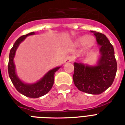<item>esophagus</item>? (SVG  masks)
I'll return each mask as SVG.
<instances>
[{"instance_id":"34e87169","label":"esophagus","mask_w":125,"mask_h":125,"mask_svg":"<svg viewBox=\"0 0 125 125\" xmlns=\"http://www.w3.org/2000/svg\"><path fill=\"white\" fill-rule=\"evenodd\" d=\"M72 61V57L70 56H68L64 60V63H68V62H70Z\"/></svg>"}]
</instances>
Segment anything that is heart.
<instances>
[{"mask_svg":"<svg viewBox=\"0 0 125 125\" xmlns=\"http://www.w3.org/2000/svg\"><path fill=\"white\" fill-rule=\"evenodd\" d=\"M93 43V38L91 36H85V37L82 36L78 38L75 42L76 45H80L82 43V46L85 49H89Z\"/></svg>","mask_w":125,"mask_h":125,"instance_id":"heart-1","label":"heart"}]
</instances>
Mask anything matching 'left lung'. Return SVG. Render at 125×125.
I'll return each instance as SVG.
<instances>
[{"instance_id": "1", "label": "left lung", "mask_w": 125, "mask_h": 125, "mask_svg": "<svg viewBox=\"0 0 125 125\" xmlns=\"http://www.w3.org/2000/svg\"><path fill=\"white\" fill-rule=\"evenodd\" d=\"M96 36L100 55L95 65L83 64L79 60L73 63V80L78 89L86 93L99 94L112 85L115 77L117 64L113 45L106 36L90 31Z\"/></svg>"}]
</instances>
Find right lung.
<instances>
[{"label": "right lung", "mask_w": 125, "mask_h": 125, "mask_svg": "<svg viewBox=\"0 0 125 125\" xmlns=\"http://www.w3.org/2000/svg\"><path fill=\"white\" fill-rule=\"evenodd\" d=\"M34 34H35V32H32L26 35H23L19 37L15 41L10 52L8 73L12 83L15 86L17 91L27 97L36 98L45 95V94H47L52 89V87L53 85L55 73L61 67V66L50 70L40 80L33 83H27L19 79L16 73L15 65L13 61L15 55V52L20 43L24 41L26 38L29 36L34 35Z\"/></svg>", "instance_id": "add662e5"}]
</instances>
